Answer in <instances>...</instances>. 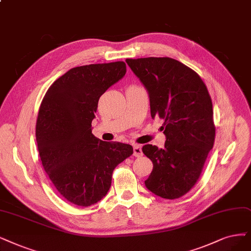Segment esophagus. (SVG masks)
Wrapping results in <instances>:
<instances>
[{"instance_id": "1", "label": "esophagus", "mask_w": 251, "mask_h": 251, "mask_svg": "<svg viewBox=\"0 0 251 251\" xmlns=\"http://www.w3.org/2000/svg\"><path fill=\"white\" fill-rule=\"evenodd\" d=\"M133 155L135 157H142L143 151H142V146L141 145H134L133 146Z\"/></svg>"}]
</instances>
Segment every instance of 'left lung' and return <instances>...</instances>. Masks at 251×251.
<instances>
[{
	"mask_svg": "<svg viewBox=\"0 0 251 251\" xmlns=\"http://www.w3.org/2000/svg\"><path fill=\"white\" fill-rule=\"evenodd\" d=\"M126 63L148 91L152 119L164 120L163 149L143 147L153 162L146 187L160 198L179 199L196 185L214 145L208 89L196 71L172 58L127 59Z\"/></svg>",
	"mask_w": 251,
	"mask_h": 251,
	"instance_id": "left-lung-1",
	"label": "left lung"
}]
</instances>
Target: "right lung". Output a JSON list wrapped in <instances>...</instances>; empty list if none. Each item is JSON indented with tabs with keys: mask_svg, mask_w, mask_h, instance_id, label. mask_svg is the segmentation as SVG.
<instances>
[{
	"mask_svg": "<svg viewBox=\"0 0 251 251\" xmlns=\"http://www.w3.org/2000/svg\"><path fill=\"white\" fill-rule=\"evenodd\" d=\"M126 73L122 61L72 68L49 88L36 123L44 171L61 196L80 207L103 199L116 166L133 154L130 145L92 133L100 96Z\"/></svg>",
	"mask_w": 251,
	"mask_h": 251,
	"instance_id": "obj_1",
	"label": "right lung"
}]
</instances>
